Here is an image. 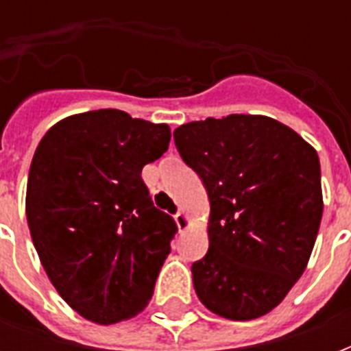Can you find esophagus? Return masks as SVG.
<instances>
[{
    "label": "esophagus",
    "instance_id": "obj_1",
    "mask_svg": "<svg viewBox=\"0 0 351 351\" xmlns=\"http://www.w3.org/2000/svg\"><path fill=\"white\" fill-rule=\"evenodd\" d=\"M175 222L176 226H178V230H186L187 226H189V217H187L184 211H178V213L175 215Z\"/></svg>",
    "mask_w": 351,
    "mask_h": 351
}]
</instances>
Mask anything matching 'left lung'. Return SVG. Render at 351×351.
<instances>
[{"label":"left lung","mask_w":351,"mask_h":351,"mask_svg":"<svg viewBox=\"0 0 351 351\" xmlns=\"http://www.w3.org/2000/svg\"><path fill=\"white\" fill-rule=\"evenodd\" d=\"M209 197V250L191 266L198 299L231 321L282 302L304 273L322 219L321 164L310 143L267 117L230 114L173 132Z\"/></svg>","instance_id":"8db88e82"}]
</instances>
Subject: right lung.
Returning a JSON list of instances; mask_svg holds the SVG:
<instances>
[{
  "mask_svg": "<svg viewBox=\"0 0 351 351\" xmlns=\"http://www.w3.org/2000/svg\"><path fill=\"white\" fill-rule=\"evenodd\" d=\"M169 140L165 123L100 109L58 121L36 149L30 237L52 286L87 321H125L153 297L176 224L153 206L142 169Z\"/></svg>",
  "mask_w": 351,
  "mask_h": 351,
  "instance_id": "obj_1",
  "label": "right lung"
}]
</instances>
